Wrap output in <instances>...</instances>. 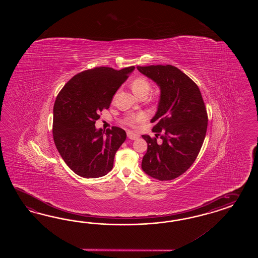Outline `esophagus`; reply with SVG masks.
Returning <instances> with one entry per match:
<instances>
[{"instance_id":"obj_1","label":"esophagus","mask_w":258,"mask_h":258,"mask_svg":"<svg viewBox=\"0 0 258 258\" xmlns=\"http://www.w3.org/2000/svg\"><path fill=\"white\" fill-rule=\"evenodd\" d=\"M126 135H127L128 139H131V140H136V139L139 138V135L136 134V133H133V132H127Z\"/></svg>"}]
</instances>
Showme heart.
<instances>
[{
  "instance_id": "obj_1",
  "label": "heart",
  "mask_w": 258,
  "mask_h": 258,
  "mask_svg": "<svg viewBox=\"0 0 258 258\" xmlns=\"http://www.w3.org/2000/svg\"><path fill=\"white\" fill-rule=\"evenodd\" d=\"M132 90L133 93L136 94L137 96H147L149 94L150 90H151V85L150 82L146 78L143 77H138L135 78L132 81ZM146 119L145 114L140 113V114H130L125 116V119L123 120V123L125 125H134L137 123L143 122Z\"/></svg>"
}]
</instances>
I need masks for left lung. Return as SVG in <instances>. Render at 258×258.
<instances>
[{
  "mask_svg": "<svg viewBox=\"0 0 258 258\" xmlns=\"http://www.w3.org/2000/svg\"><path fill=\"white\" fill-rule=\"evenodd\" d=\"M160 88V101L151 123L155 138L142 135L148 144L142 169L159 180L178 178L195 162L207 131V112L199 87L172 65L137 67ZM159 136L162 140L156 141Z\"/></svg>",
  "mask_w": 258,
  "mask_h": 258,
  "instance_id": "left-lung-1",
  "label": "left lung"
}]
</instances>
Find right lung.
Here are the masks:
<instances>
[{
    "label": "right lung",
    "instance_id": "right-lung-1",
    "mask_svg": "<svg viewBox=\"0 0 258 258\" xmlns=\"http://www.w3.org/2000/svg\"><path fill=\"white\" fill-rule=\"evenodd\" d=\"M135 69L96 67L76 75L57 94L54 105L53 136L64 162L83 178L105 176L125 142L124 130H96L100 111L109 109L114 94Z\"/></svg>",
    "mask_w": 258,
    "mask_h": 258
}]
</instances>
